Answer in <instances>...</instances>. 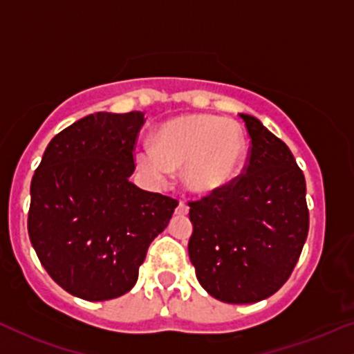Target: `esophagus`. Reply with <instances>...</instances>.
I'll use <instances>...</instances> for the list:
<instances>
[{
  "label": "esophagus",
  "mask_w": 354,
  "mask_h": 354,
  "mask_svg": "<svg viewBox=\"0 0 354 354\" xmlns=\"http://www.w3.org/2000/svg\"><path fill=\"white\" fill-rule=\"evenodd\" d=\"M188 213V205L183 203V201H180L176 207V215H186Z\"/></svg>",
  "instance_id": "esophagus-1"
}]
</instances>
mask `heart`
Returning a JSON list of instances; mask_svg holds the SVG:
<instances>
[{
  "mask_svg": "<svg viewBox=\"0 0 354 354\" xmlns=\"http://www.w3.org/2000/svg\"><path fill=\"white\" fill-rule=\"evenodd\" d=\"M247 141L232 119L186 114L168 119L153 133L151 146L136 153L139 169L156 183L181 168V181L195 195H212L230 186L242 173Z\"/></svg>",
  "mask_w": 354,
  "mask_h": 354,
  "instance_id": "heart-1",
  "label": "heart"
}]
</instances>
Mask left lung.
Masks as SVG:
<instances>
[{
	"label": "left lung",
	"instance_id": "left-lung-1",
	"mask_svg": "<svg viewBox=\"0 0 354 354\" xmlns=\"http://www.w3.org/2000/svg\"><path fill=\"white\" fill-rule=\"evenodd\" d=\"M243 174L221 192L189 201V260L201 287L228 304L270 297L296 267L309 232L306 180L286 142L254 115Z\"/></svg>",
	"mask_w": 354,
	"mask_h": 354
}]
</instances>
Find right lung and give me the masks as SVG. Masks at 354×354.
<instances>
[{
  "instance_id": "add662e5",
  "label": "right lung",
  "mask_w": 354,
  "mask_h": 354,
  "mask_svg": "<svg viewBox=\"0 0 354 354\" xmlns=\"http://www.w3.org/2000/svg\"><path fill=\"white\" fill-rule=\"evenodd\" d=\"M139 111L95 112L58 133L33 174L28 235L72 296L109 301L133 289L147 247L178 201L131 183Z\"/></svg>"
}]
</instances>
